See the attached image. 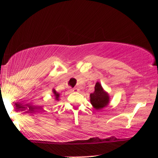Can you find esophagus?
Segmentation results:
<instances>
[{
    "instance_id": "1",
    "label": "esophagus",
    "mask_w": 158,
    "mask_h": 158,
    "mask_svg": "<svg viewBox=\"0 0 158 158\" xmlns=\"http://www.w3.org/2000/svg\"><path fill=\"white\" fill-rule=\"evenodd\" d=\"M78 89L77 88H71V89H70V92H74V91H77Z\"/></svg>"
}]
</instances>
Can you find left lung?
<instances>
[{
	"instance_id": "1",
	"label": "left lung",
	"mask_w": 158,
	"mask_h": 158,
	"mask_svg": "<svg viewBox=\"0 0 158 158\" xmlns=\"http://www.w3.org/2000/svg\"><path fill=\"white\" fill-rule=\"evenodd\" d=\"M90 102L96 109H101L106 107L109 102L108 94L106 93L99 82L95 85V90L90 94Z\"/></svg>"
}]
</instances>
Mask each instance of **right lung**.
Wrapping results in <instances>:
<instances>
[{
  "label": "right lung",
  "mask_w": 158,
  "mask_h": 158,
  "mask_svg": "<svg viewBox=\"0 0 158 158\" xmlns=\"http://www.w3.org/2000/svg\"><path fill=\"white\" fill-rule=\"evenodd\" d=\"M52 91H53V94H55V97H56V100H59V94L56 93V90H52Z\"/></svg>",
  "instance_id": "obj_1"
}]
</instances>
